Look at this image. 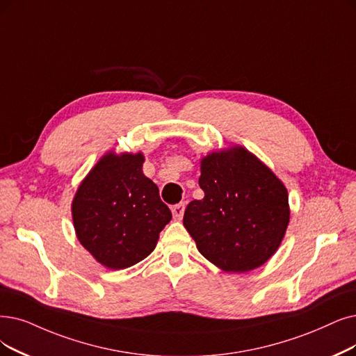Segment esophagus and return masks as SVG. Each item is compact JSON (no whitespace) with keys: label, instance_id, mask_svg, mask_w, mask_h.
Here are the masks:
<instances>
[{"label":"esophagus","instance_id":"1","mask_svg":"<svg viewBox=\"0 0 356 356\" xmlns=\"http://www.w3.org/2000/svg\"><path fill=\"white\" fill-rule=\"evenodd\" d=\"M184 209H186V204H184V203H178V204H175L172 207V215H174L175 220H181L182 219Z\"/></svg>","mask_w":356,"mask_h":356}]
</instances>
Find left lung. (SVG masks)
<instances>
[{
	"mask_svg": "<svg viewBox=\"0 0 356 356\" xmlns=\"http://www.w3.org/2000/svg\"><path fill=\"white\" fill-rule=\"evenodd\" d=\"M184 226L204 259L227 273L263 266L277 251L291 218L288 190L267 165L243 146L206 154Z\"/></svg>",
	"mask_w": 356,
	"mask_h": 356,
	"instance_id": "8db88e82",
	"label": "left lung"
}]
</instances>
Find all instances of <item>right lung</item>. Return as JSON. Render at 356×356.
<instances>
[{
  "label": "right lung",
  "mask_w": 356,
  "mask_h": 356,
  "mask_svg": "<svg viewBox=\"0 0 356 356\" xmlns=\"http://www.w3.org/2000/svg\"><path fill=\"white\" fill-rule=\"evenodd\" d=\"M145 154L106 152L84 177L71 203L76 236L106 268L137 264L154 250L172 213L143 174Z\"/></svg>",
  "instance_id": "add662e5"
}]
</instances>
